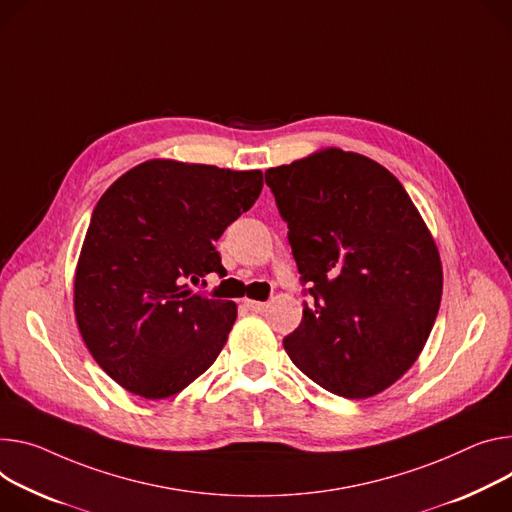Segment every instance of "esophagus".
I'll return each instance as SVG.
<instances>
[{"mask_svg":"<svg viewBox=\"0 0 512 512\" xmlns=\"http://www.w3.org/2000/svg\"><path fill=\"white\" fill-rule=\"evenodd\" d=\"M245 308L251 312H263L267 308L265 302H257V300H245Z\"/></svg>","mask_w":512,"mask_h":512,"instance_id":"34e87169","label":"esophagus"}]
</instances>
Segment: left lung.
<instances>
[{"instance_id": "obj_1", "label": "left lung", "mask_w": 512, "mask_h": 512, "mask_svg": "<svg viewBox=\"0 0 512 512\" xmlns=\"http://www.w3.org/2000/svg\"><path fill=\"white\" fill-rule=\"evenodd\" d=\"M314 298L284 339L294 365L361 400L400 380L435 324L443 267L421 212L374 159L320 149L265 171Z\"/></svg>"}]
</instances>
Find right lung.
Instances as JSON below:
<instances>
[{"mask_svg":"<svg viewBox=\"0 0 512 512\" xmlns=\"http://www.w3.org/2000/svg\"><path fill=\"white\" fill-rule=\"evenodd\" d=\"M263 190V173L151 159L120 175L91 214L73 308L79 333L128 392L161 400L216 361L237 304L192 290L224 273L214 243Z\"/></svg>","mask_w":512,"mask_h":512,"instance_id":"add662e5","label":"right lung"}]
</instances>
